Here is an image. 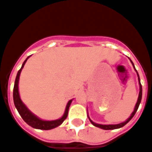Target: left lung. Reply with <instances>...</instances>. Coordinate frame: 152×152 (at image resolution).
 I'll list each match as a JSON object with an SVG mask.
<instances>
[{
  "instance_id": "left-lung-1",
  "label": "left lung",
  "mask_w": 152,
  "mask_h": 152,
  "mask_svg": "<svg viewBox=\"0 0 152 152\" xmlns=\"http://www.w3.org/2000/svg\"><path fill=\"white\" fill-rule=\"evenodd\" d=\"M129 61H131L133 66H134V69H135V71H136V73H137V75H138V84H139V94H138V100H137V103H136V104H135V107H134V111H133V113H131V115L129 116V117L128 118V119H127V120L125 121L124 122L119 123V124H116V125H101V124H97V123H95L94 121H92L91 120V118L89 117V116L87 115V117H88V118H89L90 121L91 122V124H92L93 126H96V127H99V128H100V129H106V130H108V129H119V128H121V127H123V126H125V125H126L127 123L129 122V121L132 119L133 117L134 116V114L136 113V112H137V110H138V106H139L140 103H141L142 93V85H141V83H140V78H139V75H138V72H137V70H136V69H135L134 65V63H133L132 61H131L130 59H129Z\"/></svg>"
}]
</instances>
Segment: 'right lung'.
<instances>
[{
  "mask_svg": "<svg viewBox=\"0 0 152 152\" xmlns=\"http://www.w3.org/2000/svg\"><path fill=\"white\" fill-rule=\"evenodd\" d=\"M28 58H29V56L23 63L22 67H21V69L18 72L17 76H16V79H15V82H14L13 96H14V105H15V108H17L18 113L20 114V116L22 117V118L24 120V121L27 123L29 126H31L33 128L39 129H44V130L54 129V128H56L57 126H59L60 125H61L63 121L65 120V118L67 117V116H68L69 108L70 104L72 103L73 99H70L67 103L66 107H65V113L63 114V116L61 118H59V119H57V120H42L40 118H39L37 116H35V114L32 113L30 111L29 109L27 108L26 105L23 104V102L22 101V99H21L19 96V91H18V82H19L20 74H21V71H22V69L24 67V65H25V63L26 62V61H27Z\"/></svg>",
  "mask_w": 152,
  "mask_h": 152,
  "instance_id": "right-lung-1",
  "label": "right lung"
}]
</instances>
